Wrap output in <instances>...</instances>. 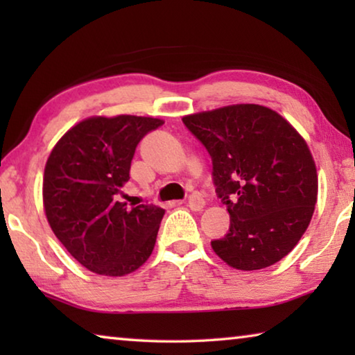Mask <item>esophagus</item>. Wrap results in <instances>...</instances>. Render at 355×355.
I'll list each match as a JSON object with an SVG mask.
<instances>
[{
	"instance_id": "obj_1",
	"label": "esophagus",
	"mask_w": 355,
	"mask_h": 355,
	"mask_svg": "<svg viewBox=\"0 0 355 355\" xmlns=\"http://www.w3.org/2000/svg\"><path fill=\"white\" fill-rule=\"evenodd\" d=\"M188 207L192 211H202L203 207H205V200L199 194H192L188 199Z\"/></svg>"
}]
</instances>
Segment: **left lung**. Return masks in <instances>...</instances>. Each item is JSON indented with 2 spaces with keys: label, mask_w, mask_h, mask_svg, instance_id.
Returning a JSON list of instances; mask_svg holds the SVG:
<instances>
[{
  "label": "left lung",
  "mask_w": 355,
  "mask_h": 355,
  "mask_svg": "<svg viewBox=\"0 0 355 355\" xmlns=\"http://www.w3.org/2000/svg\"><path fill=\"white\" fill-rule=\"evenodd\" d=\"M183 122L211 155L216 191L230 214V230L211 241L214 254L239 271L280 261L307 230L318 200L307 142L279 112L254 103L189 114Z\"/></svg>",
  "instance_id": "8db88e82"
}]
</instances>
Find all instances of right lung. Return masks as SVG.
I'll return each instance as SVG.
<instances>
[{"label":"right lung","mask_w":355,"mask_h":355,"mask_svg":"<svg viewBox=\"0 0 355 355\" xmlns=\"http://www.w3.org/2000/svg\"><path fill=\"white\" fill-rule=\"evenodd\" d=\"M164 120L144 116H92L73 125L48 156L42 197L53 233L78 263L98 275L122 277L152 255L164 209L127 207L137 144Z\"/></svg>","instance_id":"right-lung-1"}]
</instances>
